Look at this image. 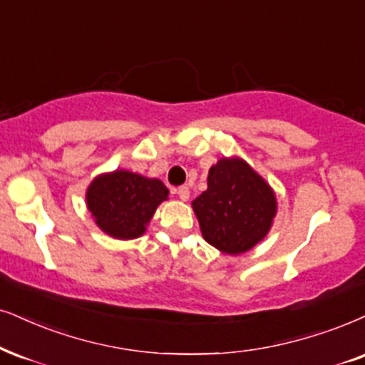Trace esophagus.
I'll use <instances>...</instances> for the list:
<instances>
[{
  "instance_id": "34e87169",
  "label": "esophagus",
  "mask_w": 365,
  "mask_h": 365,
  "mask_svg": "<svg viewBox=\"0 0 365 365\" xmlns=\"http://www.w3.org/2000/svg\"><path fill=\"white\" fill-rule=\"evenodd\" d=\"M177 193H178L180 200H183V202H187V200H188V197H190V190H188V187H187V185L178 187Z\"/></svg>"
}]
</instances>
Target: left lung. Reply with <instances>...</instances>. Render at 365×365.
Here are the masks:
<instances>
[{"label":"left lung","instance_id":"obj_1","mask_svg":"<svg viewBox=\"0 0 365 365\" xmlns=\"http://www.w3.org/2000/svg\"><path fill=\"white\" fill-rule=\"evenodd\" d=\"M202 236L225 255H242L269 232L276 195L242 158H220L209 170L207 190L192 202Z\"/></svg>","mask_w":365,"mask_h":365}]
</instances>
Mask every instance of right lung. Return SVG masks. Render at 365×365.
Masks as SVG:
<instances>
[{
  "instance_id": "1",
  "label": "right lung",
  "mask_w": 365,
  "mask_h": 365,
  "mask_svg": "<svg viewBox=\"0 0 365 365\" xmlns=\"http://www.w3.org/2000/svg\"><path fill=\"white\" fill-rule=\"evenodd\" d=\"M167 198L163 182L128 170L99 175L86 192L87 209L99 229L123 241L143 236L156 207Z\"/></svg>"
}]
</instances>
